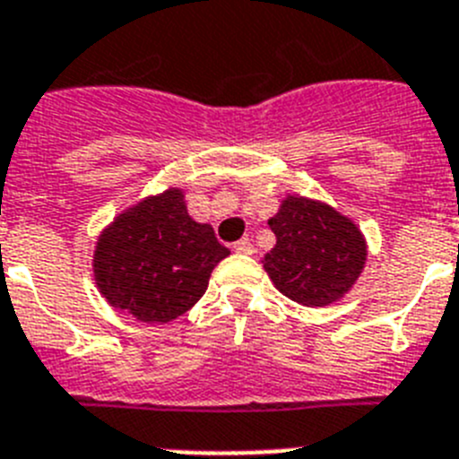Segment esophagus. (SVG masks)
Instances as JSON below:
<instances>
[{
  "instance_id": "esophagus-1",
  "label": "esophagus",
  "mask_w": 459,
  "mask_h": 459,
  "mask_svg": "<svg viewBox=\"0 0 459 459\" xmlns=\"http://www.w3.org/2000/svg\"><path fill=\"white\" fill-rule=\"evenodd\" d=\"M233 252H235V254H247V256H249V254H254V245L245 238V240H238V242H235V245H233Z\"/></svg>"
}]
</instances>
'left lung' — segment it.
<instances>
[{
	"label": "left lung",
	"instance_id": "left-lung-1",
	"mask_svg": "<svg viewBox=\"0 0 459 459\" xmlns=\"http://www.w3.org/2000/svg\"><path fill=\"white\" fill-rule=\"evenodd\" d=\"M268 224L277 242L263 268L279 293L298 305L325 307L353 289L368 261V242L349 217L293 194Z\"/></svg>",
	"mask_w": 459,
	"mask_h": 459
}]
</instances>
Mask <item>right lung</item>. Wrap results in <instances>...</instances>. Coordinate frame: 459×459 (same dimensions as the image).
I'll return each mask as SVG.
<instances>
[{"label":"right lung","instance_id":"obj_1","mask_svg":"<svg viewBox=\"0 0 459 459\" xmlns=\"http://www.w3.org/2000/svg\"><path fill=\"white\" fill-rule=\"evenodd\" d=\"M229 254L212 226L189 217L185 191L170 186L101 230L91 268L115 309L143 324H169L201 300L210 274Z\"/></svg>","mask_w":459,"mask_h":459}]
</instances>
